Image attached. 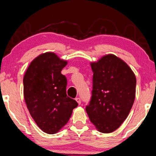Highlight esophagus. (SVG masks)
I'll return each mask as SVG.
<instances>
[{
  "instance_id": "1",
  "label": "esophagus",
  "mask_w": 156,
  "mask_h": 156,
  "mask_svg": "<svg viewBox=\"0 0 156 156\" xmlns=\"http://www.w3.org/2000/svg\"><path fill=\"white\" fill-rule=\"evenodd\" d=\"M75 100H76V101L77 102L79 105H80V104H81V99H80V98H75Z\"/></svg>"
}]
</instances>
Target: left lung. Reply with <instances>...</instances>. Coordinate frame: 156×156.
Wrapping results in <instances>:
<instances>
[{"label": "left lung", "mask_w": 156, "mask_h": 156, "mask_svg": "<svg viewBox=\"0 0 156 156\" xmlns=\"http://www.w3.org/2000/svg\"><path fill=\"white\" fill-rule=\"evenodd\" d=\"M90 66L93 90L86 112L98 131L113 132L127 118L134 102L136 76L126 62L112 54Z\"/></svg>", "instance_id": "8db88e82"}]
</instances>
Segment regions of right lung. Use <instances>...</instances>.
Wrapping results in <instances>:
<instances>
[{
    "label": "right lung",
    "mask_w": 156,
    "mask_h": 156,
    "mask_svg": "<svg viewBox=\"0 0 156 156\" xmlns=\"http://www.w3.org/2000/svg\"><path fill=\"white\" fill-rule=\"evenodd\" d=\"M67 65L55 53L45 52L31 62L23 77L24 98L29 112L44 132L53 134L69 121L77 102L67 96Z\"/></svg>",
    "instance_id": "add662e5"
}]
</instances>
